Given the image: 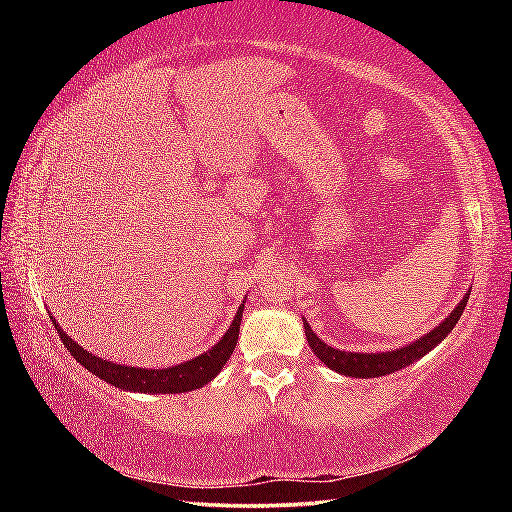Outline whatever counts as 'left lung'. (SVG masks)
<instances>
[{
  "label": "left lung",
  "mask_w": 512,
  "mask_h": 512,
  "mask_svg": "<svg viewBox=\"0 0 512 512\" xmlns=\"http://www.w3.org/2000/svg\"><path fill=\"white\" fill-rule=\"evenodd\" d=\"M467 298H470V293L458 302V307L449 314L443 323H440L436 329H431L427 336H420L418 341H413L406 345V348L400 350H393V352H343V350H336V348H329L323 341L318 339V336L311 332V327L307 325L305 320V336L311 345V350H314L316 357L325 363L327 368H332L336 372H341L345 377H361V379H368V377H381V375H391V372L400 370L411 366L413 361H418L420 357H424L431 348H436V345L445 339V336L452 332L454 325L458 323V318H461L463 309L467 305Z\"/></svg>",
  "instance_id": "left-lung-1"
}]
</instances>
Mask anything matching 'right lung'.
Listing matches in <instances>:
<instances>
[{
	"mask_svg": "<svg viewBox=\"0 0 512 512\" xmlns=\"http://www.w3.org/2000/svg\"><path fill=\"white\" fill-rule=\"evenodd\" d=\"M241 311L244 305L239 307L235 320L228 332H225L223 339L214 345L212 350L203 352L201 357L192 361L180 363V366L173 368H162V370H146V368H135V366H121V363H112L106 359L94 357L92 352L83 350L79 343H74L69 336L56 325L60 341H63L69 354L81 363V366L88 368L92 375L99 379L108 381V384L117 388H126V391H137V393H185L194 391V388L205 386L207 381L216 377V372H221L223 363L230 359V354L235 352V345L239 339V323H241Z\"/></svg>",
	"mask_w": 512,
	"mask_h": 512,
	"instance_id": "add662e5",
	"label": "right lung"
}]
</instances>
